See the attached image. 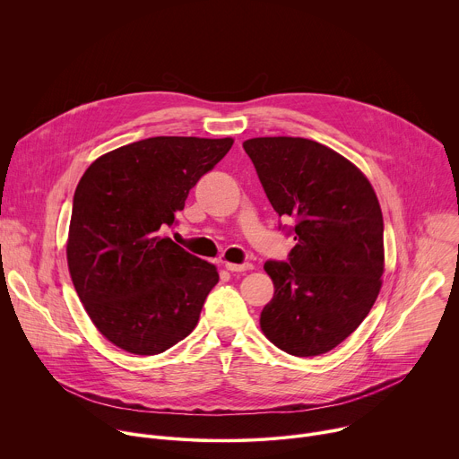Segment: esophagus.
Listing matches in <instances>:
<instances>
[{
	"label": "esophagus",
	"mask_w": 459,
	"mask_h": 459,
	"mask_svg": "<svg viewBox=\"0 0 459 459\" xmlns=\"http://www.w3.org/2000/svg\"><path fill=\"white\" fill-rule=\"evenodd\" d=\"M225 269L230 271V273H245V271H250L252 269V264H225Z\"/></svg>",
	"instance_id": "esophagus-1"
}]
</instances>
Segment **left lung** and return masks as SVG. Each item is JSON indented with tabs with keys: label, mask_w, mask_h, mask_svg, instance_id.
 <instances>
[{
	"label": "left lung",
	"mask_w": 459,
	"mask_h": 459,
	"mask_svg": "<svg viewBox=\"0 0 459 459\" xmlns=\"http://www.w3.org/2000/svg\"><path fill=\"white\" fill-rule=\"evenodd\" d=\"M257 178L294 236L287 261L269 259L274 298L264 334L283 352L319 356L347 340L370 312L383 274V216L368 179L342 154L305 138L243 143Z\"/></svg>",
	"instance_id": "8db88e82"
}]
</instances>
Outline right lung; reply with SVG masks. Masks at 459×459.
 I'll return each mask as SVG.
<instances>
[{
  "label": "right lung",
  "instance_id": "add662e5",
  "mask_svg": "<svg viewBox=\"0 0 459 459\" xmlns=\"http://www.w3.org/2000/svg\"><path fill=\"white\" fill-rule=\"evenodd\" d=\"M232 143L147 138L103 154L82 176L73 200L69 271L92 323L116 347L154 356L198 325L218 271L163 230Z\"/></svg>",
  "mask_w": 459,
  "mask_h": 459
}]
</instances>
